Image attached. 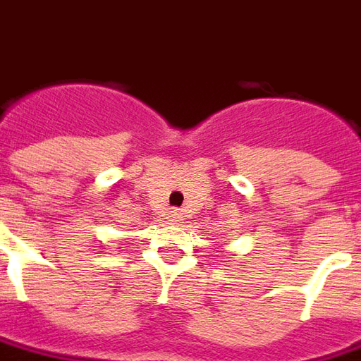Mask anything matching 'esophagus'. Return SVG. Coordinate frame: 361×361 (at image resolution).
Segmentation results:
<instances>
[{
	"label": "esophagus",
	"instance_id": "obj_1",
	"mask_svg": "<svg viewBox=\"0 0 361 361\" xmlns=\"http://www.w3.org/2000/svg\"><path fill=\"white\" fill-rule=\"evenodd\" d=\"M170 217H172V219H176V217H178V212L170 210Z\"/></svg>",
	"mask_w": 361,
	"mask_h": 361
}]
</instances>
